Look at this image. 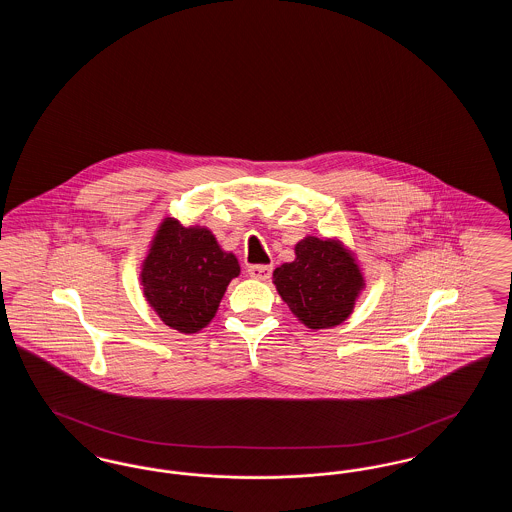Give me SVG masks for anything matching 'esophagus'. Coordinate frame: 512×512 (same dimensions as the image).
<instances>
[{
	"instance_id": "esophagus-1",
	"label": "esophagus",
	"mask_w": 512,
	"mask_h": 512,
	"mask_svg": "<svg viewBox=\"0 0 512 512\" xmlns=\"http://www.w3.org/2000/svg\"><path fill=\"white\" fill-rule=\"evenodd\" d=\"M247 274L253 278V280H261V282H267L272 274V267L268 265H251L247 267Z\"/></svg>"
}]
</instances>
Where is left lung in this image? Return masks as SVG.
<instances>
[{"label": "left lung", "instance_id": "left-lung-1", "mask_svg": "<svg viewBox=\"0 0 512 512\" xmlns=\"http://www.w3.org/2000/svg\"><path fill=\"white\" fill-rule=\"evenodd\" d=\"M272 282L293 315L311 330L341 324L365 288L353 253L340 240L315 236L295 245V259L276 268Z\"/></svg>", "mask_w": 512, "mask_h": 512}]
</instances>
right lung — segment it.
<instances>
[{"instance_id":"1","label":"right lung","mask_w":512,"mask_h":512,"mask_svg":"<svg viewBox=\"0 0 512 512\" xmlns=\"http://www.w3.org/2000/svg\"><path fill=\"white\" fill-rule=\"evenodd\" d=\"M240 274L234 253L222 251L211 230L163 220L142 263L149 307L182 334H195L217 315L220 299Z\"/></svg>"}]
</instances>
